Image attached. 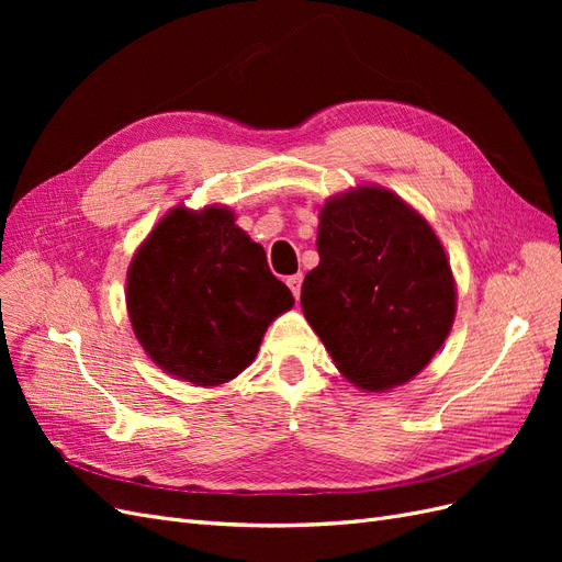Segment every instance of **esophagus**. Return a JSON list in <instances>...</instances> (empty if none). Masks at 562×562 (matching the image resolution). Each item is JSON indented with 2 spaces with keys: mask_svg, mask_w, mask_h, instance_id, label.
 <instances>
[{
  "mask_svg": "<svg viewBox=\"0 0 562 562\" xmlns=\"http://www.w3.org/2000/svg\"><path fill=\"white\" fill-rule=\"evenodd\" d=\"M285 283H288V288H291V291H293V297L297 300V297H300V288H302V274L288 277V279H285Z\"/></svg>",
  "mask_w": 562,
  "mask_h": 562,
  "instance_id": "1",
  "label": "esophagus"
}]
</instances>
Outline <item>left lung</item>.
I'll list each match as a JSON object with an SVG mask.
<instances>
[{"label": "left lung", "instance_id": "1", "mask_svg": "<svg viewBox=\"0 0 562 562\" xmlns=\"http://www.w3.org/2000/svg\"><path fill=\"white\" fill-rule=\"evenodd\" d=\"M318 267L302 283V312L337 370L366 391L413 380L446 342L454 279L438 236L380 187L321 209Z\"/></svg>", "mask_w": 562, "mask_h": 562}]
</instances>
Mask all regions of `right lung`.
Wrapping results in <instances>:
<instances>
[{"label": "right lung", "mask_w": 562, "mask_h": 562, "mask_svg": "<svg viewBox=\"0 0 562 562\" xmlns=\"http://www.w3.org/2000/svg\"><path fill=\"white\" fill-rule=\"evenodd\" d=\"M126 304L151 361L196 386H217L252 363L293 295L232 211L178 206L135 252Z\"/></svg>", "instance_id": "1"}]
</instances>
